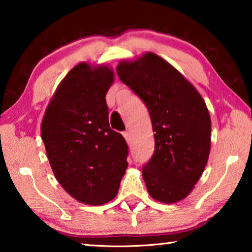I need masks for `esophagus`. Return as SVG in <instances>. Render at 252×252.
<instances>
[{"instance_id":"esophagus-1","label":"esophagus","mask_w":252,"mask_h":252,"mask_svg":"<svg viewBox=\"0 0 252 252\" xmlns=\"http://www.w3.org/2000/svg\"><path fill=\"white\" fill-rule=\"evenodd\" d=\"M123 136H125V139L126 140L127 143L131 142V135H130V132H129V131H125V132H123Z\"/></svg>"}]
</instances>
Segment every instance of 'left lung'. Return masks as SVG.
<instances>
[{"label":"left lung","instance_id":"1","mask_svg":"<svg viewBox=\"0 0 252 252\" xmlns=\"http://www.w3.org/2000/svg\"><path fill=\"white\" fill-rule=\"evenodd\" d=\"M117 73L147 105L155 152L142 167L153 199L174 203L192 191L208 162L210 114L202 96L177 69L155 53L122 61Z\"/></svg>","mask_w":252,"mask_h":252}]
</instances>
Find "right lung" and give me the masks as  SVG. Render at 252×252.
Here are the masks:
<instances>
[{
	"label": "right lung",
	"instance_id": "add662e5",
	"mask_svg": "<svg viewBox=\"0 0 252 252\" xmlns=\"http://www.w3.org/2000/svg\"><path fill=\"white\" fill-rule=\"evenodd\" d=\"M113 75L106 65H75L59 84L41 125L57 180L74 199L91 206L116 197L127 167V144L109 125L105 95Z\"/></svg>",
	"mask_w": 252,
	"mask_h": 252
}]
</instances>
